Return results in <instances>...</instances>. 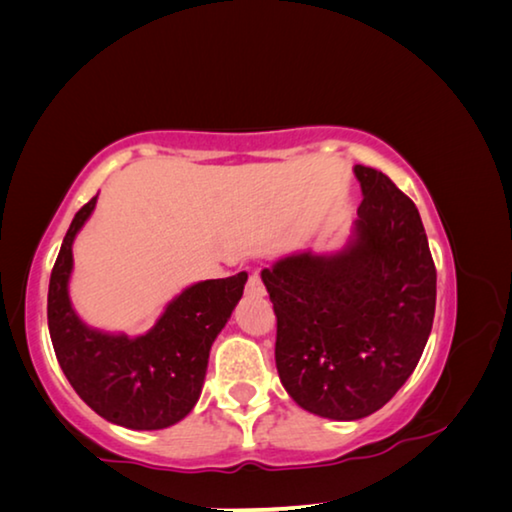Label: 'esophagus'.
<instances>
[{
    "mask_svg": "<svg viewBox=\"0 0 512 512\" xmlns=\"http://www.w3.org/2000/svg\"><path fill=\"white\" fill-rule=\"evenodd\" d=\"M246 291L250 293V296H262V293H264L262 277H259L257 271L248 277V289H246Z\"/></svg>",
    "mask_w": 512,
    "mask_h": 512,
    "instance_id": "obj_1",
    "label": "esophagus"
}]
</instances>
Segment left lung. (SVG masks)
I'll return each instance as SVG.
<instances>
[{
  "label": "left lung",
  "instance_id": "8db88e82",
  "mask_svg": "<svg viewBox=\"0 0 512 512\" xmlns=\"http://www.w3.org/2000/svg\"><path fill=\"white\" fill-rule=\"evenodd\" d=\"M363 201L345 246L262 271L277 316L275 363L302 409L352 422L379 411L418 366L436 314V266L418 207L354 167Z\"/></svg>",
  "mask_w": 512,
  "mask_h": 512
}]
</instances>
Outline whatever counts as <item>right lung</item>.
<instances>
[{
  "label": "right lung",
  "instance_id": "obj_1",
  "mask_svg": "<svg viewBox=\"0 0 512 512\" xmlns=\"http://www.w3.org/2000/svg\"><path fill=\"white\" fill-rule=\"evenodd\" d=\"M97 207L76 212L51 271L47 320L56 357L81 400L103 420L133 431L167 429L201 397L216 336L244 296L248 273L189 284L146 334L103 332L83 323L69 298L72 246Z\"/></svg>",
  "mask_w": 512,
  "mask_h": 512
}]
</instances>
